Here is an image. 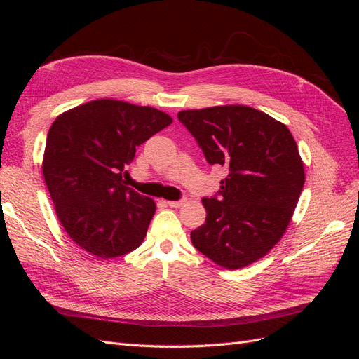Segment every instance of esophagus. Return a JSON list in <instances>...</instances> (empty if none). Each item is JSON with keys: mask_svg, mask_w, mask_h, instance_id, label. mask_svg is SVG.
<instances>
[{"mask_svg": "<svg viewBox=\"0 0 359 359\" xmlns=\"http://www.w3.org/2000/svg\"><path fill=\"white\" fill-rule=\"evenodd\" d=\"M170 208H181V206L186 205V201H168L166 202Z\"/></svg>", "mask_w": 359, "mask_h": 359, "instance_id": "1", "label": "esophagus"}]
</instances>
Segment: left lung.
Segmentation results:
<instances>
[{
	"instance_id": "8db88e82",
	"label": "left lung",
	"mask_w": 359,
	"mask_h": 359,
	"mask_svg": "<svg viewBox=\"0 0 359 359\" xmlns=\"http://www.w3.org/2000/svg\"><path fill=\"white\" fill-rule=\"evenodd\" d=\"M206 161L226 168L220 198H203L206 220L191 232L202 255L226 269L266 256L285 235L304 187V163L289 128L243 104L178 112Z\"/></svg>"
}]
</instances>
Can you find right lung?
<instances>
[{"label":"right lung","mask_w":359,"mask_h":359,"mask_svg":"<svg viewBox=\"0 0 359 359\" xmlns=\"http://www.w3.org/2000/svg\"><path fill=\"white\" fill-rule=\"evenodd\" d=\"M172 121L156 107L115 99L83 103L53 121L43 177L61 226L85 252L107 260L142 244L156 202L126 186L124 169Z\"/></svg>","instance_id":"obj_1"}]
</instances>
